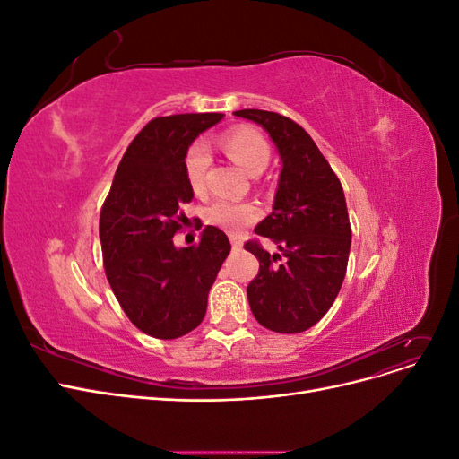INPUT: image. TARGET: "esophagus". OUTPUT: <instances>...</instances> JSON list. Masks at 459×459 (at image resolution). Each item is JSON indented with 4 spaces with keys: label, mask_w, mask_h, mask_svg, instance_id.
Wrapping results in <instances>:
<instances>
[{
    "label": "esophagus",
    "mask_w": 459,
    "mask_h": 459,
    "mask_svg": "<svg viewBox=\"0 0 459 459\" xmlns=\"http://www.w3.org/2000/svg\"><path fill=\"white\" fill-rule=\"evenodd\" d=\"M231 247L235 248V251H239V248L243 247V241H241V238H235V235H233V238H231Z\"/></svg>",
    "instance_id": "1"
}]
</instances>
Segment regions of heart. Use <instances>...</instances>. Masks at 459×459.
<instances>
[{"label": "heart", "instance_id": "1", "mask_svg": "<svg viewBox=\"0 0 459 459\" xmlns=\"http://www.w3.org/2000/svg\"><path fill=\"white\" fill-rule=\"evenodd\" d=\"M218 145L235 164H239L243 170L253 176L266 169L272 157V149L264 135L248 126L226 130L218 137ZM208 164H211L208 147L203 142L191 143L184 155V176L195 195H203L206 191ZM204 218L211 226H218L230 233H239L258 218V206L247 201L218 199L206 208Z\"/></svg>", "mask_w": 459, "mask_h": 459}]
</instances>
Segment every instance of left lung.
Returning <instances> with one entry per match:
<instances>
[{
  "mask_svg": "<svg viewBox=\"0 0 459 459\" xmlns=\"http://www.w3.org/2000/svg\"><path fill=\"white\" fill-rule=\"evenodd\" d=\"M235 117L266 130L283 169L273 211L255 231L280 248L270 255L260 241H247L260 270L247 287L256 322L275 333H302L335 302L351 253V220L337 174L312 137L295 120L270 110L243 108Z\"/></svg>",
  "mask_w": 459,
  "mask_h": 459,
  "instance_id": "obj_1",
  "label": "left lung"
}]
</instances>
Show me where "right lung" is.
Here are the masks:
<instances>
[{"instance_id":"1","label":"right lung","mask_w":459,"mask_h":459,"mask_svg":"<svg viewBox=\"0 0 459 459\" xmlns=\"http://www.w3.org/2000/svg\"><path fill=\"white\" fill-rule=\"evenodd\" d=\"M221 113L172 115L147 122L118 164L100 216V239L110 289L130 322L155 339H178L206 314L211 290L231 245L206 226L201 241L178 248L182 206L193 199L184 155Z\"/></svg>"}]
</instances>
